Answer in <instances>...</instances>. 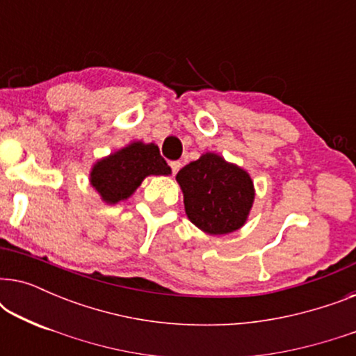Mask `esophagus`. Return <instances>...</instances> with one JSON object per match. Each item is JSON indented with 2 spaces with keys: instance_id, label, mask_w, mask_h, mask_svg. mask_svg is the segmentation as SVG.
I'll list each match as a JSON object with an SVG mask.
<instances>
[{
  "instance_id": "1",
  "label": "esophagus",
  "mask_w": 356,
  "mask_h": 356,
  "mask_svg": "<svg viewBox=\"0 0 356 356\" xmlns=\"http://www.w3.org/2000/svg\"><path fill=\"white\" fill-rule=\"evenodd\" d=\"M170 168H172L173 175H177L178 170L181 168V162H170Z\"/></svg>"
}]
</instances>
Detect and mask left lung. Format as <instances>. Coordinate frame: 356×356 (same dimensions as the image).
Returning <instances> with one entry per match:
<instances>
[{"label":"left lung","mask_w":356,"mask_h":356,"mask_svg":"<svg viewBox=\"0 0 356 356\" xmlns=\"http://www.w3.org/2000/svg\"><path fill=\"white\" fill-rule=\"evenodd\" d=\"M189 220L209 235L243 227L254 201L251 177L217 154H204L177 175Z\"/></svg>","instance_id":"left-lung-1"}]
</instances>
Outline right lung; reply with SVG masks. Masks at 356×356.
Wrapping results in <instances>:
<instances>
[{"label": "right lung", "instance_id": "1", "mask_svg": "<svg viewBox=\"0 0 356 356\" xmlns=\"http://www.w3.org/2000/svg\"><path fill=\"white\" fill-rule=\"evenodd\" d=\"M170 172L157 145L134 143L97 162L90 172V184L105 202L116 204L128 199L149 175Z\"/></svg>", "mask_w": 356, "mask_h": 356}]
</instances>
